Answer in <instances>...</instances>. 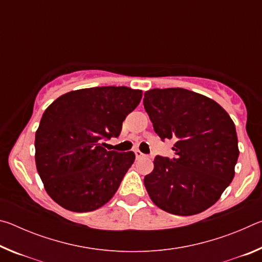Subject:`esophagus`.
<instances>
[{
  "instance_id": "obj_1",
  "label": "esophagus",
  "mask_w": 262,
  "mask_h": 262,
  "mask_svg": "<svg viewBox=\"0 0 262 262\" xmlns=\"http://www.w3.org/2000/svg\"><path fill=\"white\" fill-rule=\"evenodd\" d=\"M134 152H135V156H136V158H143V157H145V155H144V154H142L139 149H136Z\"/></svg>"
}]
</instances>
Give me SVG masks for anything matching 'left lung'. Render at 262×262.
<instances>
[{
  "label": "left lung",
  "instance_id": "8db88e82",
  "mask_svg": "<svg viewBox=\"0 0 262 262\" xmlns=\"http://www.w3.org/2000/svg\"><path fill=\"white\" fill-rule=\"evenodd\" d=\"M143 105L157 135L176 141V157L156 156L144 177L150 199L173 215L205 211L234 177L239 149L232 119L215 100L181 88L149 90Z\"/></svg>",
  "mask_w": 262,
  "mask_h": 262
}]
</instances>
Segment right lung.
Wrapping results in <instances>:
<instances>
[{"instance_id": "1", "label": "right lung", "mask_w": 262, "mask_h": 262, "mask_svg": "<svg viewBox=\"0 0 262 262\" xmlns=\"http://www.w3.org/2000/svg\"><path fill=\"white\" fill-rule=\"evenodd\" d=\"M141 90L98 86L70 91L48 106L35 132V165L47 194L75 212L98 209L117 192L135 161L133 151H107L136 108Z\"/></svg>"}]
</instances>
